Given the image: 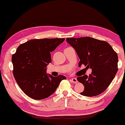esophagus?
<instances>
[{"instance_id":"esophagus-1","label":"esophagus","mask_w":125,"mask_h":125,"mask_svg":"<svg viewBox=\"0 0 125 125\" xmlns=\"http://www.w3.org/2000/svg\"><path fill=\"white\" fill-rule=\"evenodd\" d=\"M71 81L72 83H78L77 80V78H72V79H71Z\"/></svg>"}]
</instances>
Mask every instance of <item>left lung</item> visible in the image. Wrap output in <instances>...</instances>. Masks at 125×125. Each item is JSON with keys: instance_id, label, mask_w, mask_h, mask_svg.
Returning <instances> with one entry per match:
<instances>
[{"instance_id": "1", "label": "left lung", "mask_w": 125, "mask_h": 125, "mask_svg": "<svg viewBox=\"0 0 125 125\" xmlns=\"http://www.w3.org/2000/svg\"><path fill=\"white\" fill-rule=\"evenodd\" d=\"M76 50L80 61L79 67L90 68L92 73L77 77L84 86L81 95L93 97L104 92L112 83L118 71V55L105 41L90 37L66 38Z\"/></svg>"}]
</instances>
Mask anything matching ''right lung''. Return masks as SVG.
Returning a JSON list of instances; mask_svg holds the SVG:
<instances>
[{
	"label": "right lung",
	"instance_id": "add662e5",
	"mask_svg": "<svg viewBox=\"0 0 125 125\" xmlns=\"http://www.w3.org/2000/svg\"><path fill=\"white\" fill-rule=\"evenodd\" d=\"M65 39H32L20 44L12 56L13 74L20 89L34 100H42L55 92L62 75H48L47 66L52 62L51 52Z\"/></svg>",
	"mask_w": 125,
	"mask_h": 125
}]
</instances>
